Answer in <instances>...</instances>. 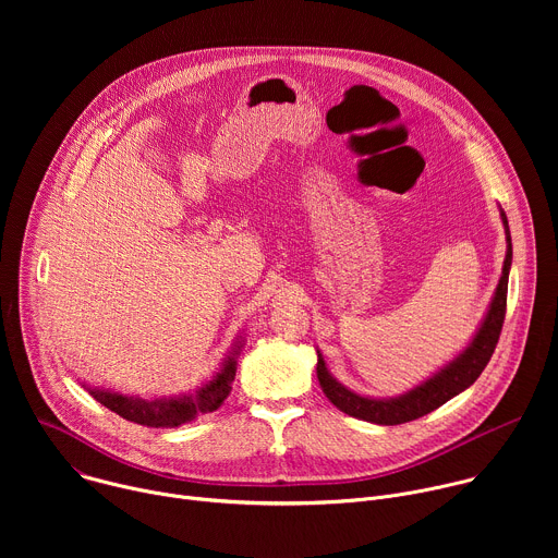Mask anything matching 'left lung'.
I'll use <instances>...</instances> for the list:
<instances>
[{"instance_id":"obj_1","label":"left lung","mask_w":558,"mask_h":558,"mask_svg":"<svg viewBox=\"0 0 558 558\" xmlns=\"http://www.w3.org/2000/svg\"><path fill=\"white\" fill-rule=\"evenodd\" d=\"M501 216H504L506 235H508L504 274H501L499 287L495 291L486 320H484L482 329L476 331L474 340L468 344V349L457 360H452L446 368H441L437 375H433L428 381L409 390L402 397H395V400H368V397L351 392L349 388H344L342 384H338L331 377V373L325 366L323 355H317V366H315L317 379H320V386L333 407H338L342 413L364 420V422H373V424H381V426H397V424H407V422H413V420H420V417L433 413L435 409L446 404L450 397L465 390L476 377L482 375V371L486 368V364L490 362V357L497 349V342H499V336L504 329V320H506L508 274H510V265H512V241H510V231H508V218L504 211H501Z\"/></svg>"}]
</instances>
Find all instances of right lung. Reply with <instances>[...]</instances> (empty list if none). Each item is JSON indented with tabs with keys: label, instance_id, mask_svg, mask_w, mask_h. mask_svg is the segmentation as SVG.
<instances>
[{
	"label": "right lung",
	"instance_id": "right-lung-1",
	"mask_svg": "<svg viewBox=\"0 0 558 558\" xmlns=\"http://www.w3.org/2000/svg\"><path fill=\"white\" fill-rule=\"evenodd\" d=\"M235 377V360L227 357L220 373L205 384L196 395L174 397V400H138V397H125L99 388H88L99 404L121 415L128 422L149 426V428H172L194 420L198 413L216 411L231 390Z\"/></svg>",
	"mask_w": 558,
	"mask_h": 558
}]
</instances>
